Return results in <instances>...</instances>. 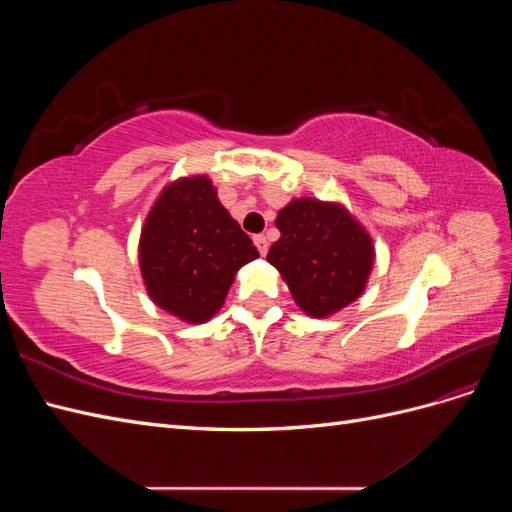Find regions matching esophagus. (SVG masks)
<instances>
[{"instance_id":"34e87169","label":"esophagus","mask_w":512,"mask_h":512,"mask_svg":"<svg viewBox=\"0 0 512 512\" xmlns=\"http://www.w3.org/2000/svg\"><path fill=\"white\" fill-rule=\"evenodd\" d=\"M254 245L258 247L260 256H267V252H269V243H267V237H265V235H254Z\"/></svg>"}]
</instances>
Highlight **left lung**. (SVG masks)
Returning a JSON list of instances; mask_svg holds the SVG:
<instances>
[{
  "mask_svg": "<svg viewBox=\"0 0 512 512\" xmlns=\"http://www.w3.org/2000/svg\"><path fill=\"white\" fill-rule=\"evenodd\" d=\"M275 226L282 237L267 260L282 273L303 312L324 318L363 292L374 247L342 207L314 198L292 200L277 213Z\"/></svg>",
  "mask_w": 512,
  "mask_h": 512,
  "instance_id": "left-lung-1",
  "label": "left lung"
}]
</instances>
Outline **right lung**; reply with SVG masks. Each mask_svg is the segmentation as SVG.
Segmentation results:
<instances>
[{"label": "right lung", "instance_id": "right-lung-1", "mask_svg": "<svg viewBox=\"0 0 512 512\" xmlns=\"http://www.w3.org/2000/svg\"><path fill=\"white\" fill-rule=\"evenodd\" d=\"M258 258L256 245L220 205L207 177L162 192L141 237L149 297L188 322H205L224 303L235 273Z\"/></svg>", "mask_w": 512, "mask_h": 512}]
</instances>
